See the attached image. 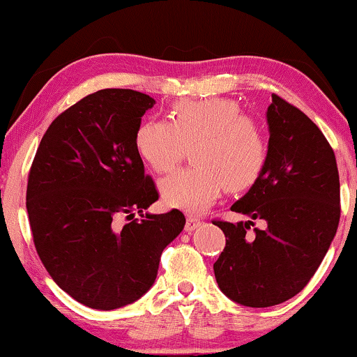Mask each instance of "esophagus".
<instances>
[{
	"label": "esophagus",
	"instance_id": "34e87169",
	"mask_svg": "<svg viewBox=\"0 0 357 357\" xmlns=\"http://www.w3.org/2000/svg\"><path fill=\"white\" fill-rule=\"evenodd\" d=\"M199 226H202V221H199L198 218L187 216V224H185V231L192 232V231H195V229L199 227Z\"/></svg>",
	"mask_w": 357,
	"mask_h": 357
}]
</instances>
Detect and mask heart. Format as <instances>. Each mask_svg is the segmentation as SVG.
Segmentation results:
<instances>
[{"mask_svg": "<svg viewBox=\"0 0 357 357\" xmlns=\"http://www.w3.org/2000/svg\"><path fill=\"white\" fill-rule=\"evenodd\" d=\"M192 149L197 167L178 170L160 182L167 206L199 213L229 192L250 188L260 178L268 160L265 131L243 115L236 100H180L170 109V121L148 119L138 126L135 146L155 172L172 170Z\"/></svg>", "mask_w": 357, "mask_h": 357, "instance_id": "obj_1", "label": "heart"}]
</instances>
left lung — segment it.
<instances>
[{
    "instance_id": "8db88e82",
    "label": "left lung",
    "mask_w": 357,
    "mask_h": 357,
    "mask_svg": "<svg viewBox=\"0 0 357 357\" xmlns=\"http://www.w3.org/2000/svg\"><path fill=\"white\" fill-rule=\"evenodd\" d=\"M268 160L260 178L231 206L252 221H214L226 247L214 263L218 286L247 307L281 304L301 292L328 252L340 222V175L333 149L297 107L271 96Z\"/></svg>"
}]
</instances>
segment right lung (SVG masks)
Masks as SVG:
<instances>
[{
  "instance_id": "obj_1",
  "label": "right lung",
  "mask_w": 357,
  "mask_h": 357,
  "mask_svg": "<svg viewBox=\"0 0 357 357\" xmlns=\"http://www.w3.org/2000/svg\"><path fill=\"white\" fill-rule=\"evenodd\" d=\"M154 104L131 89L86 96L52 121L29 172L26 206L38 257L53 281L91 309H120L144 296L162 250L183 231L178 209L144 213L159 193L135 135ZM123 213L134 221L119 228Z\"/></svg>"
}]
</instances>
